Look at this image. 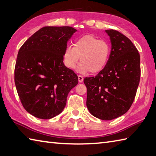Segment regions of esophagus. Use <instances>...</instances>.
<instances>
[{
	"label": "esophagus",
	"instance_id": "1",
	"mask_svg": "<svg viewBox=\"0 0 156 156\" xmlns=\"http://www.w3.org/2000/svg\"><path fill=\"white\" fill-rule=\"evenodd\" d=\"M78 81L80 83L83 82V76L78 75Z\"/></svg>",
	"mask_w": 156,
	"mask_h": 156
}]
</instances>
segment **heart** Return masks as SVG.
Wrapping results in <instances>:
<instances>
[{"instance_id": "heart-1", "label": "heart", "mask_w": 156, "mask_h": 156, "mask_svg": "<svg viewBox=\"0 0 156 156\" xmlns=\"http://www.w3.org/2000/svg\"><path fill=\"white\" fill-rule=\"evenodd\" d=\"M110 55V46L106 41L93 35H86L76 40L73 47L66 46L63 58L65 65L70 69H75L80 59L79 72L98 73L106 67Z\"/></svg>"}]
</instances>
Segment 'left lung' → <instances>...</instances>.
I'll use <instances>...</instances> for the list:
<instances>
[{
	"instance_id": "obj_1",
	"label": "left lung",
	"mask_w": 156,
	"mask_h": 156,
	"mask_svg": "<svg viewBox=\"0 0 156 156\" xmlns=\"http://www.w3.org/2000/svg\"><path fill=\"white\" fill-rule=\"evenodd\" d=\"M105 31L112 45L108 62L96 77L83 81L90 112L110 120L125 114L134 101L140 80V55L128 37L118 31Z\"/></svg>"
}]
</instances>
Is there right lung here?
Returning <instances> with one entry per match:
<instances>
[{"label":"right lung","mask_w":156,"mask_h":156,"mask_svg":"<svg viewBox=\"0 0 156 156\" xmlns=\"http://www.w3.org/2000/svg\"><path fill=\"white\" fill-rule=\"evenodd\" d=\"M77 30L69 26L44 27L19 50L15 83L24 108L41 119L62 112L78 77L63 63L67 42Z\"/></svg>","instance_id":"add662e5"}]
</instances>
